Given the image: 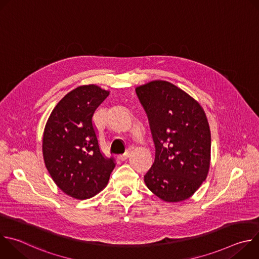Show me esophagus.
Listing matches in <instances>:
<instances>
[{"label": "esophagus", "mask_w": 259, "mask_h": 259, "mask_svg": "<svg viewBox=\"0 0 259 259\" xmlns=\"http://www.w3.org/2000/svg\"><path fill=\"white\" fill-rule=\"evenodd\" d=\"M129 156H130V150H127L123 155L118 156V158H119V160H121V161H125V160H127V159L129 158Z\"/></svg>", "instance_id": "1"}]
</instances>
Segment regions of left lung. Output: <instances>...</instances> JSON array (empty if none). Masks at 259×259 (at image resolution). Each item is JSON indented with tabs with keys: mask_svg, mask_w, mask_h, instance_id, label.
<instances>
[{
	"mask_svg": "<svg viewBox=\"0 0 259 259\" xmlns=\"http://www.w3.org/2000/svg\"><path fill=\"white\" fill-rule=\"evenodd\" d=\"M156 147L144 182L166 202L190 198L206 179L211 135L201 105L175 85L154 81L136 88Z\"/></svg>",
	"mask_w": 259,
	"mask_h": 259,
	"instance_id": "1",
	"label": "left lung"
}]
</instances>
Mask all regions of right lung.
Returning a JSON list of instances; mask_svg holds the SVG:
<instances>
[{
    "label": "right lung",
    "mask_w": 259,
    "mask_h": 259,
    "mask_svg": "<svg viewBox=\"0 0 259 259\" xmlns=\"http://www.w3.org/2000/svg\"><path fill=\"white\" fill-rule=\"evenodd\" d=\"M109 92L95 85L76 88L55 106L43 136L46 168L66 195L86 200L97 195L116 166L100 150L93 123L96 108Z\"/></svg>",
    "instance_id": "1"
}]
</instances>
